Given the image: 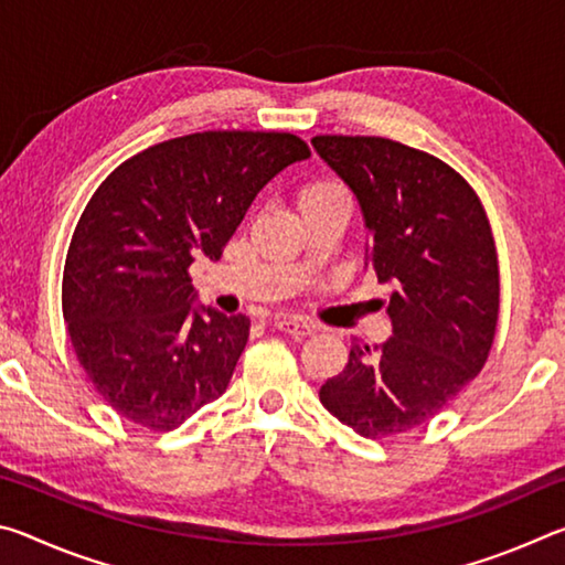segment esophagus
Segmentation results:
<instances>
[{
    "mask_svg": "<svg viewBox=\"0 0 565 565\" xmlns=\"http://www.w3.org/2000/svg\"><path fill=\"white\" fill-rule=\"evenodd\" d=\"M274 327L279 329V331H286V333H291V337H309V333H313L317 331V327H313V323H309V321H303V319H296V317H289V319H276L274 321Z\"/></svg>",
    "mask_w": 565,
    "mask_h": 565,
    "instance_id": "1",
    "label": "esophagus"
}]
</instances>
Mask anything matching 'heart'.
Instances as JSON below:
<instances>
[{"instance_id": "obj_1", "label": "heart", "mask_w": 565, "mask_h": 565, "mask_svg": "<svg viewBox=\"0 0 565 565\" xmlns=\"http://www.w3.org/2000/svg\"><path fill=\"white\" fill-rule=\"evenodd\" d=\"M337 194H343V191H341L339 186H333V184H311V186H306V189L301 191L299 206H301V209H303V206H311V204L323 202V199L337 196Z\"/></svg>"}]
</instances>
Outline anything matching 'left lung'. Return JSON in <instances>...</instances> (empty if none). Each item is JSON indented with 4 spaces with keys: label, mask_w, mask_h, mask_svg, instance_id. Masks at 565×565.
Masks as SVG:
<instances>
[{
    "label": "left lung",
    "mask_w": 565,
    "mask_h": 565,
    "mask_svg": "<svg viewBox=\"0 0 565 565\" xmlns=\"http://www.w3.org/2000/svg\"><path fill=\"white\" fill-rule=\"evenodd\" d=\"M356 196L366 269L391 286V337L351 341L321 386L331 416L363 438L406 434L461 394L489 359L499 262L476 191L441 159L381 137H313Z\"/></svg>",
    "instance_id": "1"
}]
</instances>
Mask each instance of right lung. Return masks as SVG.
Returning <instances> with one entry per match:
<instances>
[{"mask_svg": "<svg viewBox=\"0 0 565 565\" xmlns=\"http://www.w3.org/2000/svg\"><path fill=\"white\" fill-rule=\"evenodd\" d=\"M309 157L294 134H189L139 151L94 191L66 254L62 311L119 416L171 431L224 394L248 319L199 303L189 264L222 259L256 194Z\"/></svg>", "mask_w": 565, "mask_h": 565, "instance_id": "1", "label": "right lung"}]
</instances>
